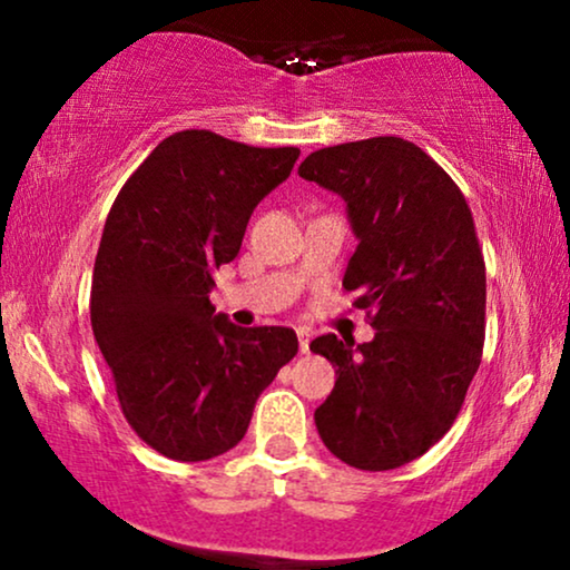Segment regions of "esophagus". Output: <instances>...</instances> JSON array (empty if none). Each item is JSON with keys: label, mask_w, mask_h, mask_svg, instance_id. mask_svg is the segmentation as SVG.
<instances>
[{"label": "esophagus", "mask_w": 570, "mask_h": 570, "mask_svg": "<svg viewBox=\"0 0 570 570\" xmlns=\"http://www.w3.org/2000/svg\"><path fill=\"white\" fill-rule=\"evenodd\" d=\"M297 340H299V353H307V345H311V332L297 330Z\"/></svg>", "instance_id": "esophagus-1"}]
</instances>
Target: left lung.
<instances>
[{
	"label": "left lung",
	"instance_id": "1",
	"mask_svg": "<svg viewBox=\"0 0 570 570\" xmlns=\"http://www.w3.org/2000/svg\"><path fill=\"white\" fill-rule=\"evenodd\" d=\"M299 176L348 203L358 246L343 289L367 311L372 343H311L337 367L316 410L330 453L389 472L455 423L485 345V257L466 198L436 160L399 136L311 153Z\"/></svg>",
	"mask_w": 570,
	"mask_h": 570
}]
</instances>
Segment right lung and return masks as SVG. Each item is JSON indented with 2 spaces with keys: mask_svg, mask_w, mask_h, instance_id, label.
I'll return each mask as SVG.
<instances>
[{
  "mask_svg": "<svg viewBox=\"0 0 570 570\" xmlns=\"http://www.w3.org/2000/svg\"><path fill=\"white\" fill-rule=\"evenodd\" d=\"M297 147H252L212 130L163 139L109 208L90 324L122 415L174 461L244 440L254 404L297 356L289 326L214 316V273L240 252L254 206L292 174Z\"/></svg>",
  "mask_w": 570,
  "mask_h": 570,
  "instance_id": "obj_1",
  "label": "right lung"
}]
</instances>
